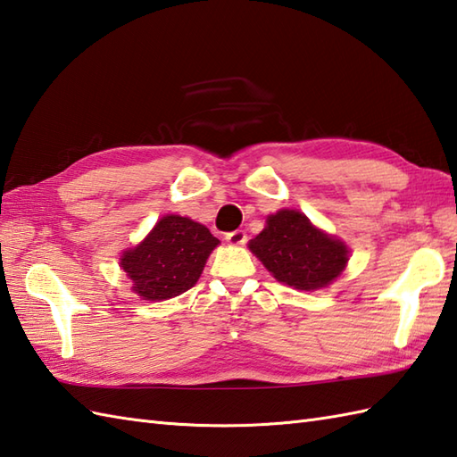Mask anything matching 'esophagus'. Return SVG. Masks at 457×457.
Returning a JSON list of instances; mask_svg holds the SVG:
<instances>
[{
	"mask_svg": "<svg viewBox=\"0 0 457 457\" xmlns=\"http://www.w3.org/2000/svg\"><path fill=\"white\" fill-rule=\"evenodd\" d=\"M227 242L228 245H232V246H240V245H245L246 242V232L245 230H232V232H228L227 235Z\"/></svg>",
	"mask_w": 457,
	"mask_h": 457,
	"instance_id": "1",
	"label": "esophagus"
}]
</instances>
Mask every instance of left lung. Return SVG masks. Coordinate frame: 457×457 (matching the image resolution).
<instances>
[{
	"label": "left lung",
	"mask_w": 457,
	"mask_h": 457,
	"mask_svg": "<svg viewBox=\"0 0 457 457\" xmlns=\"http://www.w3.org/2000/svg\"><path fill=\"white\" fill-rule=\"evenodd\" d=\"M248 248L273 278L301 291L327 287L350 258L342 240L314 227L295 209H281L270 215L266 228L248 242Z\"/></svg>",
	"instance_id": "obj_1"
}]
</instances>
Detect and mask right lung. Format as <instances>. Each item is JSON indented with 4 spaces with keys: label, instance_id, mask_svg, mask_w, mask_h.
<instances>
[{
    "label": "right lung",
    "instance_id": "right-lung-1",
    "mask_svg": "<svg viewBox=\"0 0 457 457\" xmlns=\"http://www.w3.org/2000/svg\"><path fill=\"white\" fill-rule=\"evenodd\" d=\"M219 238L207 227L179 215L162 217L138 246L120 256L133 291L146 301L178 297L197 283Z\"/></svg>",
    "mask_w": 457,
    "mask_h": 457
}]
</instances>
